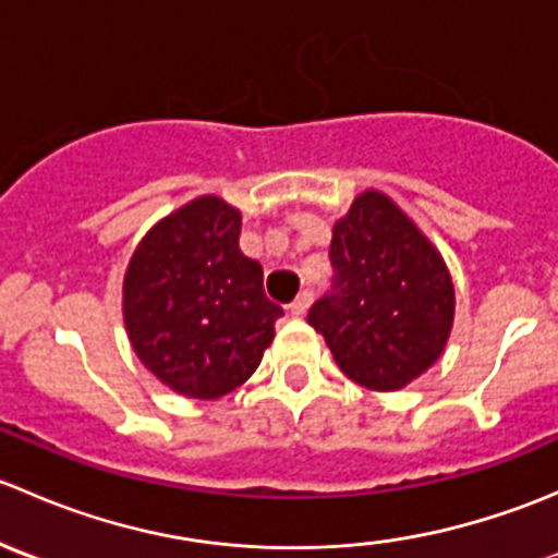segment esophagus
<instances>
[{
	"label": "esophagus",
	"mask_w": 558,
	"mask_h": 558,
	"mask_svg": "<svg viewBox=\"0 0 558 558\" xmlns=\"http://www.w3.org/2000/svg\"><path fill=\"white\" fill-rule=\"evenodd\" d=\"M311 300H313V294L311 291H300V296H296L294 302H291V315H305L307 313V307H311Z\"/></svg>",
	"instance_id": "obj_1"
}]
</instances>
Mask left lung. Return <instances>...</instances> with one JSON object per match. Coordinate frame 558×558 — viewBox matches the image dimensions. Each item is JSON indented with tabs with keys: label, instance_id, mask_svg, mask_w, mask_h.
<instances>
[{
	"label": "left lung",
	"instance_id": "left-lung-1",
	"mask_svg": "<svg viewBox=\"0 0 558 558\" xmlns=\"http://www.w3.org/2000/svg\"><path fill=\"white\" fill-rule=\"evenodd\" d=\"M331 294L307 313L337 367L369 391H399L446 351L456 291L446 258L384 191L367 189L335 223Z\"/></svg>",
	"mask_w": 558,
	"mask_h": 558
}]
</instances>
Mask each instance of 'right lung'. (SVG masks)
Returning a JSON list of instances; mask_svg holds the SVG:
<instances>
[{
    "label": "right lung",
    "mask_w": 558,
    "mask_h": 558,
    "mask_svg": "<svg viewBox=\"0 0 558 558\" xmlns=\"http://www.w3.org/2000/svg\"><path fill=\"white\" fill-rule=\"evenodd\" d=\"M243 216L196 196L148 229L123 275V326L145 369L191 399H218L262 364L283 307L240 251Z\"/></svg>",
    "instance_id": "1"
}]
</instances>
